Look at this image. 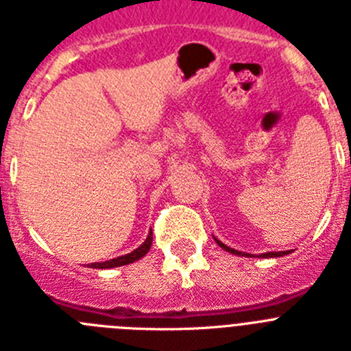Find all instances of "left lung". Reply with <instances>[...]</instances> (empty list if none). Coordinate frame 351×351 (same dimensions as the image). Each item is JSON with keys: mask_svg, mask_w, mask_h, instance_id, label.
Here are the masks:
<instances>
[{"mask_svg": "<svg viewBox=\"0 0 351 351\" xmlns=\"http://www.w3.org/2000/svg\"><path fill=\"white\" fill-rule=\"evenodd\" d=\"M215 241L219 243L220 246H222L223 250H227V252H230V254H236V255H241V252H238V250H232V248H229V246H226L223 245V243H220L219 239H215ZM282 255H287V252H269V254H262L261 257H282Z\"/></svg>", "mask_w": 351, "mask_h": 351, "instance_id": "1", "label": "left lung"}]
</instances>
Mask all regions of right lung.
Here are the masks:
<instances>
[{
    "mask_svg": "<svg viewBox=\"0 0 351 351\" xmlns=\"http://www.w3.org/2000/svg\"><path fill=\"white\" fill-rule=\"evenodd\" d=\"M150 246H152V230L148 232V236H147V239H145L143 245H141L140 248H136L134 252H131V254L122 255V257L112 258V261H106V262H93V264H90V267H94V269H106V267L125 266V264H131V262H134V261H138V258L143 257V255L150 250Z\"/></svg>",
    "mask_w": 351,
    "mask_h": 351,
    "instance_id": "right-lung-1",
    "label": "right lung"
}]
</instances>
